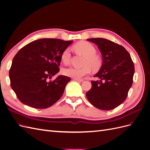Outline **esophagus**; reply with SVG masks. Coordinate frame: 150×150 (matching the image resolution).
I'll use <instances>...</instances> for the list:
<instances>
[{
	"label": "esophagus",
	"mask_w": 150,
	"mask_h": 150,
	"mask_svg": "<svg viewBox=\"0 0 150 150\" xmlns=\"http://www.w3.org/2000/svg\"><path fill=\"white\" fill-rule=\"evenodd\" d=\"M75 81H77V82H83V79H74Z\"/></svg>",
	"instance_id": "1"
}]
</instances>
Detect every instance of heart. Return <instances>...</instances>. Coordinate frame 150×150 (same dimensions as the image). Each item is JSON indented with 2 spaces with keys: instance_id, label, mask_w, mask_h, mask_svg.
<instances>
[{
  "instance_id": "heart-1",
  "label": "heart",
  "mask_w": 150,
  "mask_h": 150,
  "mask_svg": "<svg viewBox=\"0 0 150 150\" xmlns=\"http://www.w3.org/2000/svg\"><path fill=\"white\" fill-rule=\"evenodd\" d=\"M73 49L77 52L82 54L85 56L81 67H68L62 70L64 75L74 79H80L88 74L93 70H97L101 65L100 57L97 56L96 49L93 45L89 42L82 41L74 45ZM61 61L66 64H69L71 60V52L69 48L65 49L61 55Z\"/></svg>"
}]
</instances>
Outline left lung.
Instances as JSON below:
<instances>
[{
  "label": "left lung",
  "mask_w": 150,
  "mask_h": 150,
  "mask_svg": "<svg viewBox=\"0 0 150 150\" xmlns=\"http://www.w3.org/2000/svg\"><path fill=\"white\" fill-rule=\"evenodd\" d=\"M102 54L103 64L91 81L86 93L89 101L99 110H111L125 101L133 84L134 63L130 54L121 45L104 38H91Z\"/></svg>",
  "instance_id": "obj_1"
}]
</instances>
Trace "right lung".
<instances>
[{"label":"right lung","mask_w":150,"mask_h":150,"mask_svg":"<svg viewBox=\"0 0 150 150\" xmlns=\"http://www.w3.org/2000/svg\"><path fill=\"white\" fill-rule=\"evenodd\" d=\"M72 42L59 39L34 40L21 48L13 57L9 70L11 86L17 98L37 109L47 108L62 96L71 78L59 76L63 51Z\"/></svg>","instance_id":"1"}]
</instances>
